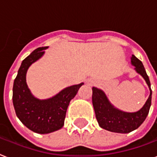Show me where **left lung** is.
<instances>
[{
    "instance_id": "obj_1",
    "label": "left lung",
    "mask_w": 157,
    "mask_h": 157,
    "mask_svg": "<svg viewBox=\"0 0 157 157\" xmlns=\"http://www.w3.org/2000/svg\"><path fill=\"white\" fill-rule=\"evenodd\" d=\"M132 64L135 70L144 77L150 90V95L144 105L139 111L134 113L119 110L115 108L108 100L107 97L102 90L93 87V105L99 126L109 132L116 133H129L137 129L145 120L148 114L151 103V84L145 68L139 59L134 55L132 56Z\"/></svg>"
}]
</instances>
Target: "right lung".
Segmentation results:
<instances>
[{"label": "right lung", "instance_id": "right-lung-1", "mask_svg": "<svg viewBox=\"0 0 157 157\" xmlns=\"http://www.w3.org/2000/svg\"><path fill=\"white\" fill-rule=\"evenodd\" d=\"M47 48H37L22 61L13 87V104L17 118L28 129L39 134L51 133L63 127L70 101L84 84L65 88L51 98L39 100L34 98L26 85V72L43 56Z\"/></svg>", "mask_w": 157, "mask_h": 157}]
</instances>
